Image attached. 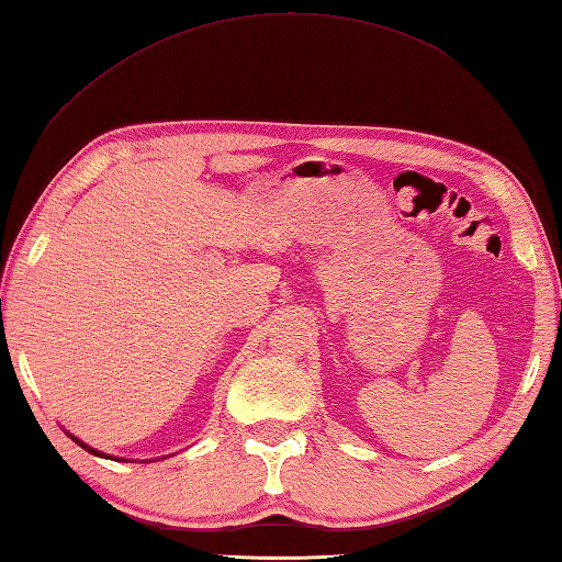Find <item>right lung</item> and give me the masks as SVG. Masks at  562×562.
<instances>
[{"label":"right lung","instance_id":"obj_1","mask_svg":"<svg viewBox=\"0 0 562 562\" xmlns=\"http://www.w3.org/2000/svg\"><path fill=\"white\" fill-rule=\"evenodd\" d=\"M67 437H70L72 441H77V443H79V446H82V449H85V451H89V453H94V456H99V458H111L109 453H104V451H97V449H91V446H89V443H85L82 439H77V437H72V434H70V431H67ZM116 461H125V458H116Z\"/></svg>","mask_w":562,"mask_h":562}]
</instances>
